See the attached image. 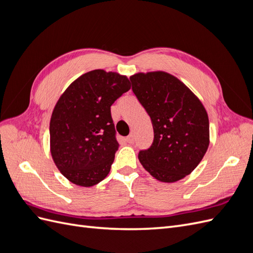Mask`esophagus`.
<instances>
[{
	"instance_id": "esophagus-1",
	"label": "esophagus",
	"mask_w": 253,
	"mask_h": 253,
	"mask_svg": "<svg viewBox=\"0 0 253 253\" xmlns=\"http://www.w3.org/2000/svg\"><path fill=\"white\" fill-rule=\"evenodd\" d=\"M126 141L128 142V143H133L135 141V137L133 134H129L128 136L126 137Z\"/></svg>"
}]
</instances>
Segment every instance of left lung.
Listing matches in <instances>:
<instances>
[{"label":"left lung","mask_w":253,"mask_h":253,"mask_svg":"<svg viewBox=\"0 0 253 253\" xmlns=\"http://www.w3.org/2000/svg\"><path fill=\"white\" fill-rule=\"evenodd\" d=\"M129 80L154 131L151 147L139 151L140 164L160 181L183 178L202 162L209 147V119L204 105L168 73H139Z\"/></svg>","instance_id":"8db88e82"}]
</instances>
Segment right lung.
Listing matches in <instances>:
<instances>
[{
	"label": "right lung",
	"mask_w": 253,
	"mask_h": 253,
	"mask_svg": "<svg viewBox=\"0 0 253 253\" xmlns=\"http://www.w3.org/2000/svg\"><path fill=\"white\" fill-rule=\"evenodd\" d=\"M131 88L126 76L95 70L75 80L60 97L50 125V152L75 185L91 187L110 173L119 143L111 106Z\"/></svg>",
	"instance_id": "add662e5"
}]
</instances>
